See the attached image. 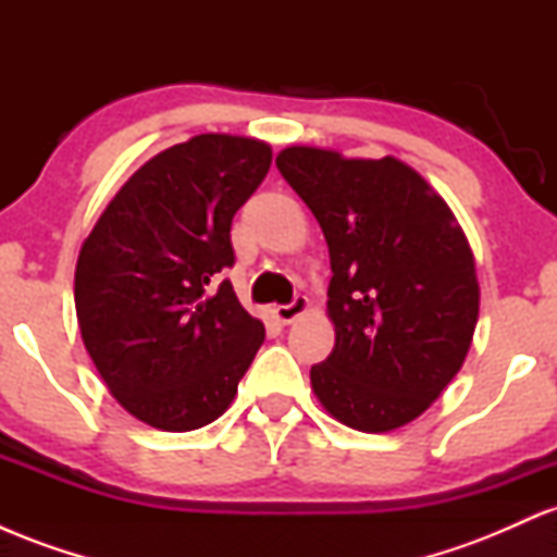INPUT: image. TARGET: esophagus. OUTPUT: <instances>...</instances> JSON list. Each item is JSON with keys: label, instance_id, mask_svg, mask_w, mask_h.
Returning a JSON list of instances; mask_svg holds the SVG:
<instances>
[{"label": "esophagus", "instance_id": "obj_1", "mask_svg": "<svg viewBox=\"0 0 557 557\" xmlns=\"http://www.w3.org/2000/svg\"><path fill=\"white\" fill-rule=\"evenodd\" d=\"M306 311H309V298L296 296L293 298V304L277 306V309H274V319H277L280 324H293L298 317H304Z\"/></svg>", "mask_w": 557, "mask_h": 557}]
</instances>
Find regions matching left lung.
Segmentation results:
<instances>
[{
  "instance_id": "obj_1",
  "label": "left lung",
  "mask_w": 557,
  "mask_h": 557,
  "mask_svg": "<svg viewBox=\"0 0 557 557\" xmlns=\"http://www.w3.org/2000/svg\"><path fill=\"white\" fill-rule=\"evenodd\" d=\"M274 162L330 248L335 348L311 367V389L350 430L411 424L461 372L474 341L479 283L463 227L395 157L287 146Z\"/></svg>"
}]
</instances>
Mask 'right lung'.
Wrapping results in <instances>:
<instances>
[{"label": "right lung", "mask_w": 557, "mask_h": 557, "mask_svg": "<svg viewBox=\"0 0 557 557\" xmlns=\"http://www.w3.org/2000/svg\"><path fill=\"white\" fill-rule=\"evenodd\" d=\"M270 164L267 140L201 133L133 172L83 240V345L112 398L154 430L220 419L264 343L216 274L233 267L230 225Z\"/></svg>", "instance_id": "obj_1"}]
</instances>
